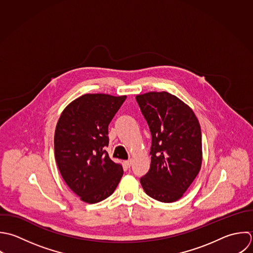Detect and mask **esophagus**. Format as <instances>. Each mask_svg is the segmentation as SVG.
Masks as SVG:
<instances>
[{
    "label": "esophagus",
    "instance_id": "34e87169",
    "mask_svg": "<svg viewBox=\"0 0 253 253\" xmlns=\"http://www.w3.org/2000/svg\"><path fill=\"white\" fill-rule=\"evenodd\" d=\"M132 163H133V161H132V159H130V160H128V161H125V162H124V165H125L127 168H130L131 165H132Z\"/></svg>",
    "mask_w": 253,
    "mask_h": 253
}]
</instances>
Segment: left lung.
Segmentation results:
<instances>
[{"label": "left lung", "mask_w": 253, "mask_h": 253, "mask_svg": "<svg viewBox=\"0 0 253 253\" xmlns=\"http://www.w3.org/2000/svg\"><path fill=\"white\" fill-rule=\"evenodd\" d=\"M152 134L151 168L140 178L152 198L171 203L180 199L202 165V135L193 110L167 91L136 96Z\"/></svg>", "instance_id": "1"}]
</instances>
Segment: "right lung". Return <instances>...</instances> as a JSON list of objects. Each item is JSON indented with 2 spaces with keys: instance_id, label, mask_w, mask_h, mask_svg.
Returning <instances> with one entry per match:
<instances>
[{
  "instance_id": "obj_1",
  "label": "right lung",
  "mask_w": 253,
  "mask_h": 253,
  "mask_svg": "<svg viewBox=\"0 0 253 253\" xmlns=\"http://www.w3.org/2000/svg\"><path fill=\"white\" fill-rule=\"evenodd\" d=\"M126 95L86 93L62 112L55 130V159L60 173L82 201L94 204L109 197L122 175L120 164L104 150L108 125Z\"/></svg>"
}]
</instances>
